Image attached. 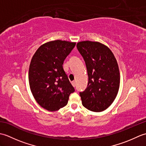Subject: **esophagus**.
<instances>
[{
  "mask_svg": "<svg viewBox=\"0 0 146 146\" xmlns=\"http://www.w3.org/2000/svg\"><path fill=\"white\" fill-rule=\"evenodd\" d=\"M71 84H72V85L75 87V86H76V82L75 81H72L71 82Z\"/></svg>",
  "mask_w": 146,
  "mask_h": 146,
  "instance_id": "34e87169",
  "label": "esophagus"
}]
</instances>
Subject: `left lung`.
I'll return each instance as SVG.
<instances>
[{
    "label": "left lung",
    "instance_id": "obj_1",
    "mask_svg": "<svg viewBox=\"0 0 146 146\" xmlns=\"http://www.w3.org/2000/svg\"><path fill=\"white\" fill-rule=\"evenodd\" d=\"M76 47L88 76L87 86L80 92L82 105L92 111H104L112 104L119 91L120 73L116 59L109 48L98 42H79Z\"/></svg>",
    "mask_w": 146,
    "mask_h": 146
}]
</instances>
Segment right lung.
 <instances>
[{
	"label": "right lung",
	"mask_w": 146,
	"mask_h": 146,
	"mask_svg": "<svg viewBox=\"0 0 146 146\" xmlns=\"http://www.w3.org/2000/svg\"><path fill=\"white\" fill-rule=\"evenodd\" d=\"M75 45L61 40L46 42L32 58L29 70L31 90L36 102L47 110L64 107L70 95L75 92L63 64Z\"/></svg>",
	"instance_id": "add662e5"
}]
</instances>
